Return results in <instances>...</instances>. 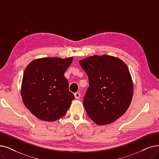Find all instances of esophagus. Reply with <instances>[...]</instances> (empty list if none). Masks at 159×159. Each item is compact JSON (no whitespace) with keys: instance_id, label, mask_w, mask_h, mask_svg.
<instances>
[{"instance_id":"34e87169","label":"esophagus","mask_w":159,"mask_h":159,"mask_svg":"<svg viewBox=\"0 0 159 159\" xmlns=\"http://www.w3.org/2000/svg\"><path fill=\"white\" fill-rule=\"evenodd\" d=\"M74 97H75V98H76V99H78V98H80V93H74Z\"/></svg>"}]
</instances>
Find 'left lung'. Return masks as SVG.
<instances>
[{
	"instance_id": "obj_1",
	"label": "left lung",
	"mask_w": 159,
	"mask_h": 159,
	"mask_svg": "<svg viewBox=\"0 0 159 159\" xmlns=\"http://www.w3.org/2000/svg\"><path fill=\"white\" fill-rule=\"evenodd\" d=\"M89 87L84 100L87 116L98 125H108L129 108L134 86L125 63L116 57L94 55L80 61Z\"/></svg>"
}]
</instances>
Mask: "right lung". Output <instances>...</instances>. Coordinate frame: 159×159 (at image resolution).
Returning a JSON list of instances; mask_svg holds the SVG:
<instances>
[{
  "instance_id": "right-lung-1",
  "label": "right lung",
  "mask_w": 159,
  "mask_h": 159,
  "mask_svg": "<svg viewBox=\"0 0 159 159\" xmlns=\"http://www.w3.org/2000/svg\"><path fill=\"white\" fill-rule=\"evenodd\" d=\"M73 57H44L25 68L21 95L25 106L38 119L55 121L65 116L74 99L64 76Z\"/></svg>"
}]
</instances>
